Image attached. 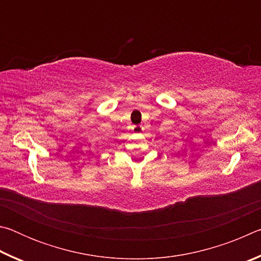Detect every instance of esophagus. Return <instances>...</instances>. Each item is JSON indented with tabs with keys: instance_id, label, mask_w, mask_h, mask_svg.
Masks as SVG:
<instances>
[{
	"instance_id": "34e87169",
	"label": "esophagus",
	"mask_w": 261,
	"mask_h": 261,
	"mask_svg": "<svg viewBox=\"0 0 261 261\" xmlns=\"http://www.w3.org/2000/svg\"><path fill=\"white\" fill-rule=\"evenodd\" d=\"M143 130H144V127L141 125H136L135 126V132H137V134H138V132H141Z\"/></svg>"
}]
</instances>
